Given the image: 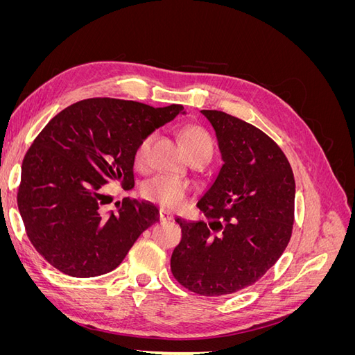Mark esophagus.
<instances>
[{"label":"esophagus","mask_w":355,"mask_h":355,"mask_svg":"<svg viewBox=\"0 0 355 355\" xmlns=\"http://www.w3.org/2000/svg\"><path fill=\"white\" fill-rule=\"evenodd\" d=\"M158 218H159V222H168L173 219V214H171L168 210H164V209H159V213H158Z\"/></svg>","instance_id":"obj_1"}]
</instances>
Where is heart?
<instances>
[{
  "label": "heart",
  "mask_w": 355,
  "mask_h": 355,
  "mask_svg": "<svg viewBox=\"0 0 355 355\" xmlns=\"http://www.w3.org/2000/svg\"><path fill=\"white\" fill-rule=\"evenodd\" d=\"M182 144H184L188 155L192 158L209 159L213 154V141L210 135L200 125H188L180 132ZM154 141V135H146L141 142L137 144L133 163L137 168H145L148 164L149 151ZM141 194L145 200L159 204L161 207L176 210L185 204L188 185L187 182L170 178V176H155L146 180L141 188Z\"/></svg>",
  "instance_id": "obj_1"
}]
</instances>
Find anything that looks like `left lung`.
I'll return each mask as SVG.
<instances>
[{
	"label": "left lung",
	"instance_id": "1",
	"mask_svg": "<svg viewBox=\"0 0 355 355\" xmlns=\"http://www.w3.org/2000/svg\"><path fill=\"white\" fill-rule=\"evenodd\" d=\"M216 132L223 166L198 201L207 220L178 218L182 239L171 274L201 296L254 284L292 237L295 178L282 148L259 128L222 111L202 110Z\"/></svg>",
	"mask_w": 355,
	"mask_h": 355
}]
</instances>
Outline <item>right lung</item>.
Here are the masks:
<instances>
[{"instance_id": "obj_1", "label": "right lung", "mask_w": 355, "mask_h": 355, "mask_svg": "<svg viewBox=\"0 0 355 355\" xmlns=\"http://www.w3.org/2000/svg\"><path fill=\"white\" fill-rule=\"evenodd\" d=\"M182 110L93 98L72 103L42 128L24 158L17 207L31 244L51 266L80 278L110 272L158 222L154 204L132 198L105 214L103 185L133 188L137 144Z\"/></svg>"}]
</instances>
